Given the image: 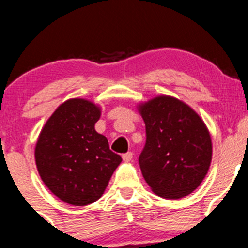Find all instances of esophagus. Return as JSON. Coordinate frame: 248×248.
Returning <instances> with one entry per match:
<instances>
[{"label":"esophagus","mask_w":248,"mask_h":248,"mask_svg":"<svg viewBox=\"0 0 248 248\" xmlns=\"http://www.w3.org/2000/svg\"><path fill=\"white\" fill-rule=\"evenodd\" d=\"M122 158H124V162H131L132 158H133V154L131 151H128L127 154L122 155Z\"/></svg>","instance_id":"1"}]
</instances>
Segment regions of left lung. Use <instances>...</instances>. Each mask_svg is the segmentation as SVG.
Masks as SVG:
<instances>
[{"instance_id": "left-lung-1", "label": "left lung", "mask_w": 248, "mask_h": 248, "mask_svg": "<svg viewBox=\"0 0 248 248\" xmlns=\"http://www.w3.org/2000/svg\"><path fill=\"white\" fill-rule=\"evenodd\" d=\"M146 127L140 169L151 191L180 199L199 187L212 159L210 132L188 104L171 96H157L138 104Z\"/></svg>"}]
</instances>
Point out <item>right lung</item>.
I'll return each instance as SVG.
<instances>
[{
    "label": "right lung",
    "instance_id": "1",
    "mask_svg": "<svg viewBox=\"0 0 248 248\" xmlns=\"http://www.w3.org/2000/svg\"><path fill=\"white\" fill-rule=\"evenodd\" d=\"M101 107L85 98L67 99L42 128L34 159L42 181L51 193L74 206L103 196L112 172L122 162L94 124Z\"/></svg>",
    "mask_w": 248,
    "mask_h": 248
}]
</instances>
